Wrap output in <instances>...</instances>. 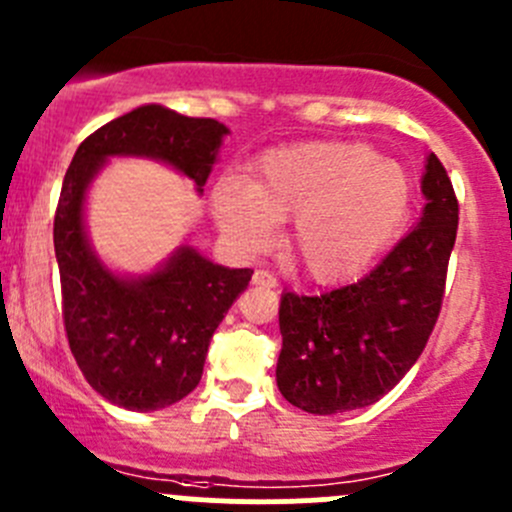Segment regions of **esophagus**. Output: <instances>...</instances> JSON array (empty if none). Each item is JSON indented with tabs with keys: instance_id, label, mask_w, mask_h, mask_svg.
I'll return each mask as SVG.
<instances>
[{
	"instance_id": "34e87169",
	"label": "esophagus",
	"mask_w": 512,
	"mask_h": 512,
	"mask_svg": "<svg viewBox=\"0 0 512 512\" xmlns=\"http://www.w3.org/2000/svg\"><path fill=\"white\" fill-rule=\"evenodd\" d=\"M252 285H257V287H265V289H275V287H277V280H275V277L270 275V272H265V270H257L255 275H252Z\"/></svg>"
}]
</instances>
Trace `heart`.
Masks as SVG:
<instances>
[{
	"instance_id": "heart-1",
	"label": "heart",
	"mask_w": 512,
	"mask_h": 512,
	"mask_svg": "<svg viewBox=\"0 0 512 512\" xmlns=\"http://www.w3.org/2000/svg\"><path fill=\"white\" fill-rule=\"evenodd\" d=\"M409 173L364 143L312 141L257 160L250 180H223L213 215L237 250H265L280 220L289 247L319 285L352 280L394 242L411 213Z\"/></svg>"
}]
</instances>
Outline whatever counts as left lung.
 Here are the masks:
<instances>
[{"label":"left lung","instance_id":"obj_1","mask_svg":"<svg viewBox=\"0 0 512 512\" xmlns=\"http://www.w3.org/2000/svg\"><path fill=\"white\" fill-rule=\"evenodd\" d=\"M426 208L359 282L332 292H285L277 386L307 414H344L389 394L416 364L436 327L458 230V200L436 156L426 158Z\"/></svg>","mask_w":512,"mask_h":512}]
</instances>
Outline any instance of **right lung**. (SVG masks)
<instances>
[{
    "label": "right lung",
    "mask_w": 512,
    "mask_h": 512,
    "mask_svg": "<svg viewBox=\"0 0 512 512\" xmlns=\"http://www.w3.org/2000/svg\"><path fill=\"white\" fill-rule=\"evenodd\" d=\"M223 136L227 128L215 118L151 103L91 133L64 175L54 250L66 339L86 381L121 409H165L200 384L210 339L252 270H230L180 247L153 275H113L86 240V188L106 158L143 156L173 165L203 193Z\"/></svg>",
    "instance_id": "obj_1"
}]
</instances>
